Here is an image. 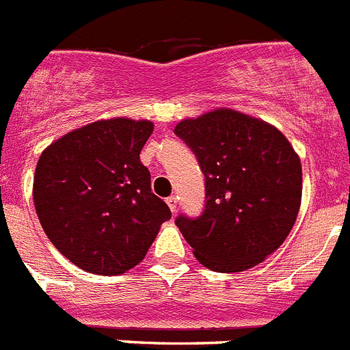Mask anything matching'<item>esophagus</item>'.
Segmentation results:
<instances>
[{
	"instance_id": "1",
	"label": "esophagus",
	"mask_w": 350,
	"mask_h": 350,
	"mask_svg": "<svg viewBox=\"0 0 350 350\" xmlns=\"http://www.w3.org/2000/svg\"><path fill=\"white\" fill-rule=\"evenodd\" d=\"M166 204H168L170 211L172 212L177 211V196H170V198H166Z\"/></svg>"
}]
</instances>
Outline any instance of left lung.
<instances>
[{
	"label": "left lung",
	"mask_w": 350,
	"mask_h": 350,
	"mask_svg": "<svg viewBox=\"0 0 350 350\" xmlns=\"http://www.w3.org/2000/svg\"><path fill=\"white\" fill-rule=\"evenodd\" d=\"M205 175V211L177 217L196 260L216 273H241L264 262L294 226L303 168L294 146L273 124L216 107L175 125Z\"/></svg>",
	"instance_id": "left-lung-1"
}]
</instances>
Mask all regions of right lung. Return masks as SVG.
Wrapping results in <instances>:
<instances>
[{"label": "right lung", "mask_w": 350, "mask_h": 350, "mask_svg": "<svg viewBox=\"0 0 350 350\" xmlns=\"http://www.w3.org/2000/svg\"><path fill=\"white\" fill-rule=\"evenodd\" d=\"M152 131L150 120H97L59 136L38 157L33 204L42 228L88 273H127L172 217L139 159Z\"/></svg>", "instance_id": "right-lung-1"}]
</instances>
